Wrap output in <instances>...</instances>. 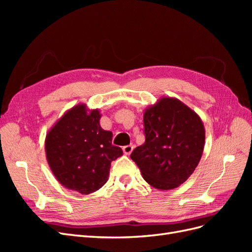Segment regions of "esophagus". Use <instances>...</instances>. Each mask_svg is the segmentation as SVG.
<instances>
[{
  "instance_id": "obj_1",
  "label": "esophagus",
  "mask_w": 252,
  "mask_h": 252,
  "mask_svg": "<svg viewBox=\"0 0 252 252\" xmlns=\"http://www.w3.org/2000/svg\"><path fill=\"white\" fill-rule=\"evenodd\" d=\"M132 150H133V146L132 145H127V146H124L123 147V151H124V154L126 155V156H129L132 152Z\"/></svg>"
}]
</instances>
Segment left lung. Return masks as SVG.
<instances>
[{"instance_id":"8db88e82","label":"left lung","mask_w":252,"mask_h":252,"mask_svg":"<svg viewBox=\"0 0 252 252\" xmlns=\"http://www.w3.org/2000/svg\"><path fill=\"white\" fill-rule=\"evenodd\" d=\"M145 142L130 156L144 180L158 190L182 185L199 164L205 146L200 116L177 97L162 96L144 110Z\"/></svg>"}]
</instances>
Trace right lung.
<instances>
[{"instance_id": "right-lung-1", "label": "right lung", "mask_w": 252, "mask_h": 252, "mask_svg": "<svg viewBox=\"0 0 252 252\" xmlns=\"http://www.w3.org/2000/svg\"><path fill=\"white\" fill-rule=\"evenodd\" d=\"M102 114L78 104L68 109L45 138L47 163L65 188L93 193L108 180L111 162L123 150L111 144L112 132L100 125Z\"/></svg>"}]
</instances>
